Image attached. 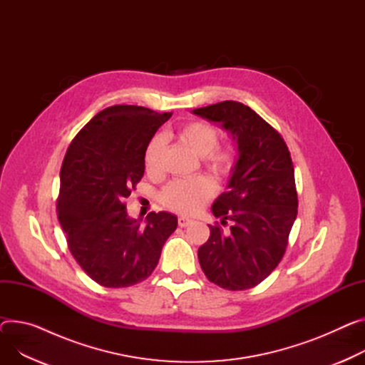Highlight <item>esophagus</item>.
I'll return each mask as SVG.
<instances>
[{"label":"esophagus","instance_id":"obj_1","mask_svg":"<svg viewBox=\"0 0 365 365\" xmlns=\"http://www.w3.org/2000/svg\"><path fill=\"white\" fill-rule=\"evenodd\" d=\"M190 223H192V219H190L188 216H180V217H178V225H180L181 228L188 227Z\"/></svg>","mask_w":365,"mask_h":365}]
</instances>
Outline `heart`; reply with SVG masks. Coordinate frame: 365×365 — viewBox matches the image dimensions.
Listing matches in <instances>:
<instances>
[{"label":"heart","mask_w":365,"mask_h":365,"mask_svg":"<svg viewBox=\"0 0 365 365\" xmlns=\"http://www.w3.org/2000/svg\"><path fill=\"white\" fill-rule=\"evenodd\" d=\"M177 138L195 156L203 158L205 165L217 175H230L235 165L231 149H219L217 131L206 123H188L177 130ZM163 150L162 137H153L145 150V166L149 174L159 171ZM215 184L207 177H194L168 184L162 191V203L175 212L192 213L200 209L215 194Z\"/></svg>","instance_id":"heart-1"}]
</instances>
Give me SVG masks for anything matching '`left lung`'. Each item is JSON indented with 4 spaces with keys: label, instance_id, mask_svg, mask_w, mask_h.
I'll list each match as a JSON object with an SVG mask.
<instances>
[{
    "label": "left lung",
    "instance_id": "obj_1",
    "mask_svg": "<svg viewBox=\"0 0 365 365\" xmlns=\"http://www.w3.org/2000/svg\"><path fill=\"white\" fill-rule=\"evenodd\" d=\"M219 124L235 140L237 158L227 191L212 213L228 234L210 227L199 248L202 270L210 282L230 291L259 285L284 257L297 217L298 199L289 150L280 134L250 106L225 101L191 110Z\"/></svg>",
    "mask_w": 365,
    "mask_h": 365
}]
</instances>
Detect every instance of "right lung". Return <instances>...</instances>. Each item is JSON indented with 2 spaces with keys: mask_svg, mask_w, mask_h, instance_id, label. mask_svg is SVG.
<instances>
[{
  "mask_svg": "<svg viewBox=\"0 0 365 365\" xmlns=\"http://www.w3.org/2000/svg\"><path fill=\"white\" fill-rule=\"evenodd\" d=\"M173 114L114 105L96 114L71 142L61 168L58 220L73 257L106 288L142 282L178 225L170 212L133 219L124 199L145 174V150Z\"/></svg>",
  "mask_w": 365,
  "mask_h": 365,
  "instance_id": "1",
  "label": "right lung"
}]
</instances>
